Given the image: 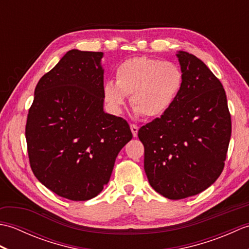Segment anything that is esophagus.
I'll use <instances>...</instances> for the list:
<instances>
[{"label": "esophagus", "mask_w": 249, "mask_h": 249, "mask_svg": "<svg viewBox=\"0 0 249 249\" xmlns=\"http://www.w3.org/2000/svg\"><path fill=\"white\" fill-rule=\"evenodd\" d=\"M130 129H131V133H133L134 137H137L138 136V129L139 127L135 124H130Z\"/></svg>", "instance_id": "obj_1"}]
</instances>
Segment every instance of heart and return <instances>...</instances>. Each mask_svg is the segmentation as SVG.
Returning <instances> with one entry per match:
<instances>
[{
  "mask_svg": "<svg viewBox=\"0 0 249 249\" xmlns=\"http://www.w3.org/2000/svg\"><path fill=\"white\" fill-rule=\"evenodd\" d=\"M183 86V73L170 62L136 56L116 68L115 82L104 86V98L110 110L120 114L130 96L136 115L160 118L172 107Z\"/></svg>",
  "mask_w": 249,
  "mask_h": 249,
  "instance_id": "1",
  "label": "heart"
}]
</instances>
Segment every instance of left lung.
Wrapping results in <instances>:
<instances>
[{
	"label": "left lung",
	"mask_w": 249,
	"mask_h": 249,
	"mask_svg": "<svg viewBox=\"0 0 249 249\" xmlns=\"http://www.w3.org/2000/svg\"><path fill=\"white\" fill-rule=\"evenodd\" d=\"M177 56L181 92L165 114L138 131L147 179L171 200L200 194L218 178L231 137L223 84L197 56L185 51Z\"/></svg>",
	"instance_id": "left-lung-1"
}]
</instances>
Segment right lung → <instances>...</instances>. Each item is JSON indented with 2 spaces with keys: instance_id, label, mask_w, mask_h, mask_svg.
Masks as SVG:
<instances>
[{
  "instance_id": "right-lung-1",
  "label": "right lung",
  "mask_w": 249,
  "mask_h": 249,
  "mask_svg": "<svg viewBox=\"0 0 249 249\" xmlns=\"http://www.w3.org/2000/svg\"><path fill=\"white\" fill-rule=\"evenodd\" d=\"M103 56V52H66L37 83L26 120L34 176L72 201L102 192L116 156L133 138L127 122L104 110Z\"/></svg>"
}]
</instances>
